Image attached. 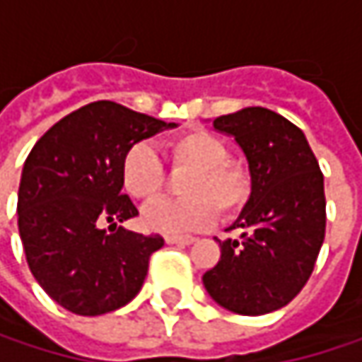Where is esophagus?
<instances>
[{"label": "esophagus", "instance_id": "34e87169", "mask_svg": "<svg viewBox=\"0 0 362 362\" xmlns=\"http://www.w3.org/2000/svg\"><path fill=\"white\" fill-rule=\"evenodd\" d=\"M165 241L170 245H190V243H194V237H188V235H165Z\"/></svg>", "mask_w": 362, "mask_h": 362}]
</instances>
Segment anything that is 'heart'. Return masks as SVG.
I'll use <instances>...</instances> for the list:
<instances>
[{"label": "heart", "mask_w": 362, "mask_h": 362, "mask_svg": "<svg viewBox=\"0 0 362 362\" xmlns=\"http://www.w3.org/2000/svg\"><path fill=\"white\" fill-rule=\"evenodd\" d=\"M165 159L174 172H186L180 199L157 201L144 207L142 224L159 233H188L209 226L216 218H235L250 203L253 174L241 159L228 157V144L209 129L190 127L165 140ZM119 178L136 201H155L165 188V172L155 151L136 142L121 157Z\"/></svg>", "instance_id": "1"}]
</instances>
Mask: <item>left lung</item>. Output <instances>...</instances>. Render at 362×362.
<instances>
[{
	"label": "left lung",
	"instance_id": "left-lung-1",
	"mask_svg": "<svg viewBox=\"0 0 362 362\" xmlns=\"http://www.w3.org/2000/svg\"><path fill=\"white\" fill-rule=\"evenodd\" d=\"M237 140L253 174V192L218 241L220 259L203 274L207 293L226 310L257 317L289 304L315 270L325 239L323 172L304 132L283 115L247 107L214 119Z\"/></svg>",
	"mask_w": 362,
	"mask_h": 362
}]
</instances>
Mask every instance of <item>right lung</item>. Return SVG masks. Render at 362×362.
<instances>
[{
	"label": "right lung",
	"instance_id": "add662e5",
	"mask_svg": "<svg viewBox=\"0 0 362 362\" xmlns=\"http://www.w3.org/2000/svg\"><path fill=\"white\" fill-rule=\"evenodd\" d=\"M170 127L176 123L98 100L54 123L29 153L18 233L35 281L69 313L105 315L140 291L163 237L119 226L138 216L121 192L119 165L127 146Z\"/></svg>",
	"mask_w": 362,
	"mask_h": 362
}]
</instances>
